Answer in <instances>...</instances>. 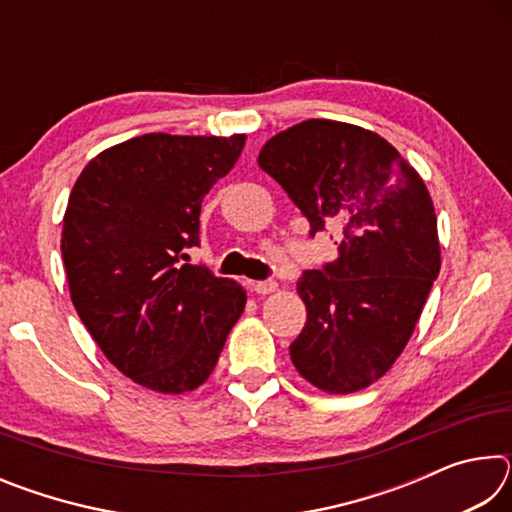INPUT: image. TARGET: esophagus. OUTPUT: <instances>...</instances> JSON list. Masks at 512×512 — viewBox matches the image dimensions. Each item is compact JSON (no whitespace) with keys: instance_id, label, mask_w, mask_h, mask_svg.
<instances>
[{"instance_id":"1","label":"esophagus","mask_w":512,"mask_h":512,"mask_svg":"<svg viewBox=\"0 0 512 512\" xmlns=\"http://www.w3.org/2000/svg\"><path fill=\"white\" fill-rule=\"evenodd\" d=\"M250 289H253L255 293H259V296H266V293H273V291H277V282H275V280L253 282V284H250Z\"/></svg>"}]
</instances>
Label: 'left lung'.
<instances>
[{"instance_id": "1", "label": "left lung", "mask_w": 512, "mask_h": 512, "mask_svg": "<svg viewBox=\"0 0 512 512\" xmlns=\"http://www.w3.org/2000/svg\"><path fill=\"white\" fill-rule=\"evenodd\" d=\"M257 162L311 237H339V257L298 280L307 323L289 345L293 366L320 391H361L402 354L440 271L427 187L384 137L332 119L277 133Z\"/></svg>"}]
</instances>
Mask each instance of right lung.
<instances>
[{
    "label": "right lung",
    "mask_w": 512,
    "mask_h": 512,
    "mask_svg": "<svg viewBox=\"0 0 512 512\" xmlns=\"http://www.w3.org/2000/svg\"><path fill=\"white\" fill-rule=\"evenodd\" d=\"M244 144L246 135L133 137L90 160L69 194V296L112 366L151 391L201 386L244 314L235 280L185 264L201 244L203 198Z\"/></svg>",
    "instance_id": "obj_1"
}]
</instances>
